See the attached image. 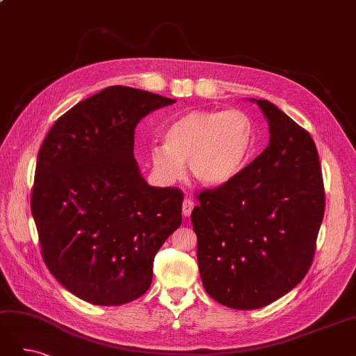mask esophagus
<instances>
[{"mask_svg": "<svg viewBox=\"0 0 356 356\" xmlns=\"http://www.w3.org/2000/svg\"><path fill=\"white\" fill-rule=\"evenodd\" d=\"M193 208H195V202L191 199H186L184 203H182V215H184V217H190Z\"/></svg>", "mask_w": 356, "mask_h": 356, "instance_id": "obj_1", "label": "esophagus"}]
</instances>
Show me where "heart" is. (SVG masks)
Listing matches in <instances>:
<instances>
[{
	"instance_id": "obj_1",
	"label": "heart",
	"mask_w": 356,
	"mask_h": 356,
	"mask_svg": "<svg viewBox=\"0 0 356 356\" xmlns=\"http://www.w3.org/2000/svg\"><path fill=\"white\" fill-rule=\"evenodd\" d=\"M254 149L255 126L245 111L195 110L169 126L165 145H153L149 156L166 184L178 181L188 163L200 184L221 187L241 174Z\"/></svg>"
}]
</instances>
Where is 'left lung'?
I'll return each mask as SVG.
<instances>
[{
	"label": "left lung",
	"mask_w": 356,
	"mask_h": 356,
	"mask_svg": "<svg viewBox=\"0 0 356 356\" xmlns=\"http://www.w3.org/2000/svg\"><path fill=\"white\" fill-rule=\"evenodd\" d=\"M268 145L241 174L199 195L191 212L207 293L238 310L260 309L296 288L314 260L325 193L314 139L264 99Z\"/></svg>",
	"instance_id": "obj_1"
}]
</instances>
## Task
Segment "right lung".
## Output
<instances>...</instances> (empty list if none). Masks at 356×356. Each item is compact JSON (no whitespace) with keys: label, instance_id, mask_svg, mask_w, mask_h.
<instances>
[{"label":"right lung","instance_id":"obj_1","mask_svg":"<svg viewBox=\"0 0 356 356\" xmlns=\"http://www.w3.org/2000/svg\"><path fill=\"white\" fill-rule=\"evenodd\" d=\"M172 104L111 86L59 117L40 148L31 211L42 258L88 303L145 294L157 251L181 225L182 193L148 186L134 157L136 124Z\"/></svg>","mask_w":356,"mask_h":356}]
</instances>
